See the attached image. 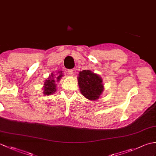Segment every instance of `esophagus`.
Here are the masks:
<instances>
[{"instance_id": "34e87169", "label": "esophagus", "mask_w": 156, "mask_h": 156, "mask_svg": "<svg viewBox=\"0 0 156 156\" xmlns=\"http://www.w3.org/2000/svg\"><path fill=\"white\" fill-rule=\"evenodd\" d=\"M68 74H69V76H70L74 75V71L72 70V69H69V70H68Z\"/></svg>"}]
</instances>
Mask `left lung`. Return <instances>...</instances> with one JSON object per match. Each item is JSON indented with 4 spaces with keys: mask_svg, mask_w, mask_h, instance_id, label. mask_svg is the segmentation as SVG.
I'll return each instance as SVG.
<instances>
[{
    "mask_svg": "<svg viewBox=\"0 0 156 156\" xmlns=\"http://www.w3.org/2000/svg\"><path fill=\"white\" fill-rule=\"evenodd\" d=\"M78 81L81 94L88 100H98L103 92L102 79L98 74L90 69H84L79 72Z\"/></svg>",
    "mask_w": 156,
    "mask_h": 156,
    "instance_id": "obj_1",
    "label": "left lung"
}]
</instances>
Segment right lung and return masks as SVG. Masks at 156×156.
Wrapping results in <instances>:
<instances>
[{"mask_svg":"<svg viewBox=\"0 0 156 156\" xmlns=\"http://www.w3.org/2000/svg\"><path fill=\"white\" fill-rule=\"evenodd\" d=\"M57 75L51 73L49 78L45 80L44 86V94L49 96L53 94L56 91V82H59L61 78L64 76L62 74V71H58Z\"/></svg>","mask_w":156,"mask_h":156,"instance_id":"add662e5","label":"right lung"}]
</instances>
